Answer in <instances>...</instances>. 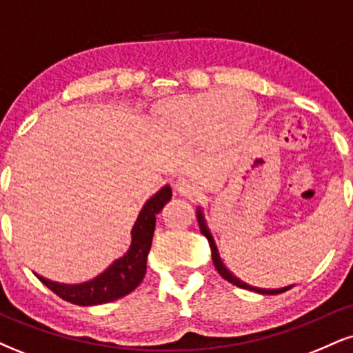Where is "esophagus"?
<instances>
[{
	"instance_id": "obj_1",
	"label": "esophagus",
	"mask_w": 353,
	"mask_h": 353,
	"mask_svg": "<svg viewBox=\"0 0 353 353\" xmlns=\"http://www.w3.org/2000/svg\"><path fill=\"white\" fill-rule=\"evenodd\" d=\"M174 189H176L177 194L185 197H190L196 194V185H194V182L190 179H185V177H179V179L174 182Z\"/></svg>"
}]
</instances>
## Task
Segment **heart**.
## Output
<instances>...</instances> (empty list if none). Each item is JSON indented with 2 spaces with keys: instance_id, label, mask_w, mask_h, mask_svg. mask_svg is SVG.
Masks as SVG:
<instances>
[{
  "instance_id": "b5f03b06",
  "label": "heart",
  "mask_w": 353,
  "mask_h": 353,
  "mask_svg": "<svg viewBox=\"0 0 353 353\" xmlns=\"http://www.w3.org/2000/svg\"><path fill=\"white\" fill-rule=\"evenodd\" d=\"M237 99L243 101L244 107ZM252 117V101L237 91L179 96L156 108V121L161 131L174 139L184 141L209 137L214 143H224L245 132Z\"/></svg>"
}]
</instances>
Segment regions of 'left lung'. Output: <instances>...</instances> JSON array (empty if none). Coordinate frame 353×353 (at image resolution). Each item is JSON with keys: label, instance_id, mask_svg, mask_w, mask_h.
<instances>
[{"label": "left lung", "instance_id": "8db88e82", "mask_svg": "<svg viewBox=\"0 0 353 353\" xmlns=\"http://www.w3.org/2000/svg\"><path fill=\"white\" fill-rule=\"evenodd\" d=\"M197 221H199V225H201V232L204 234L205 237H208L209 244H210V250H212V261H214V265H216L217 272L222 275V277L225 279V281L234 283V285L241 287V289H249V290H255V292L259 294H269V295H274V294H281V292H285V290H289L290 287H283V289H257V287H250L244 283L242 281H239L237 277H234L232 274L229 272V269L222 264L221 257H219V252H217V247H216V242H214V237L212 234H210V230L208 229V225H205V221H204V216H202V210L199 209L197 210Z\"/></svg>", "mask_w": 353, "mask_h": 353}]
</instances>
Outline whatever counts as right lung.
I'll list each match as a JSON object with an SVG mask.
<instances>
[{"label":"right lung","mask_w":353,"mask_h":353,"mask_svg":"<svg viewBox=\"0 0 353 353\" xmlns=\"http://www.w3.org/2000/svg\"><path fill=\"white\" fill-rule=\"evenodd\" d=\"M171 188L164 185L159 192L154 194L151 199L145 202L131 230L132 242L129 250L96 279L78 283V285L51 282L41 275H38V279L63 301L76 303V305H99V303L117 301L131 294L143 282L145 275L148 254L152 244L154 228H156V216L171 201Z\"/></svg>","instance_id":"obj_1"}]
</instances>
